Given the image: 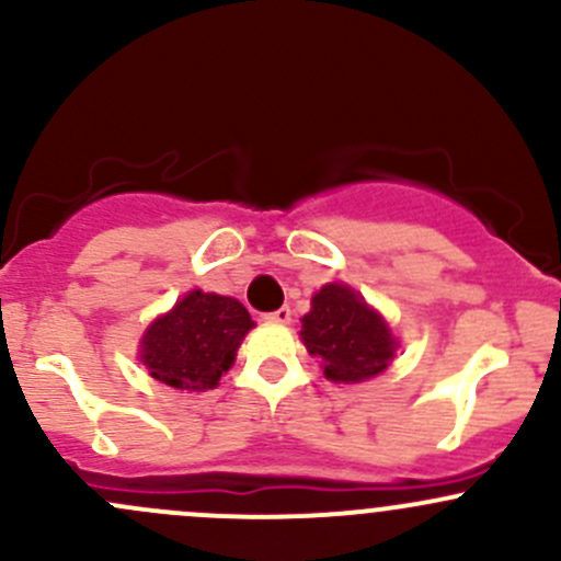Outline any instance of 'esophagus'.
Returning <instances> with one entry per match:
<instances>
[{
    "label": "esophagus",
    "instance_id": "1",
    "mask_svg": "<svg viewBox=\"0 0 561 561\" xmlns=\"http://www.w3.org/2000/svg\"><path fill=\"white\" fill-rule=\"evenodd\" d=\"M290 317H293L290 307H279L276 312L265 314V320H268V322H290Z\"/></svg>",
    "mask_w": 561,
    "mask_h": 561
}]
</instances>
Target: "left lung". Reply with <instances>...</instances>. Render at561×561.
Returning a JSON list of instances; mask_svg holds the SVG:
<instances>
[{
	"instance_id": "1",
	"label": "left lung",
	"mask_w": 561,
	"mask_h": 561,
	"mask_svg": "<svg viewBox=\"0 0 561 561\" xmlns=\"http://www.w3.org/2000/svg\"><path fill=\"white\" fill-rule=\"evenodd\" d=\"M301 322L304 344L309 353L322 358L328 380H369L393 360L396 342L390 328L350 287H322L312 298V312Z\"/></svg>"
}]
</instances>
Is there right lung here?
Returning <instances> with one entry per match:
<instances>
[{
  "mask_svg": "<svg viewBox=\"0 0 561 561\" xmlns=\"http://www.w3.org/2000/svg\"><path fill=\"white\" fill-rule=\"evenodd\" d=\"M252 325L244 304L236 298L192 290L171 314L151 322L140 344V360L154 380L171 388H214Z\"/></svg>",
  "mask_w": 561,
  "mask_h": 561,
  "instance_id": "1",
  "label": "right lung"
}]
</instances>
